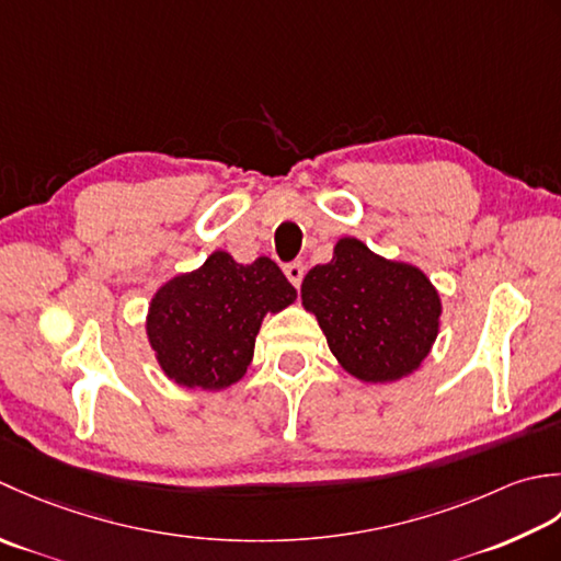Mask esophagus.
Masks as SVG:
<instances>
[{
    "label": "esophagus",
    "instance_id": "obj_1",
    "mask_svg": "<svg viewBox=\"0 0 561 561\" xmlns=\"http://www.w3.org/2000/svg\"><path fill=\"white\" fill-rule=\"evenodd\" d=\"M285 271V278H288L295 288H300V283H302V276H305V266H302V261H293V264H288L283 268Z\"/></svg>",
    "mask_w": 561,
    "mask_h": 561
}]
</instances>
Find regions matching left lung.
Returning <instances> with one entry per match:
<instances>
[{"mask_svg": "<svg viewBox=\"0 0 561 561\" xmlns=\"http://www.w3.org/2000/svg\"><path fill=\"white\" fill-rule=\"evenodd\" d=\"M341 368L360 382H397L421 368L440 331L443 302L424 271L341 237L329 264L300 288Z\"/></svg>", "mask_w": 561, "mask_h": 561, "instance_id": "obj_1", "label": "left lung"}]
</instances>
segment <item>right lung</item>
Instances as JSON below:
<instances>
[{
  "instance_id": "right-lung-1",
  "label": "right lung",
  "mask_w": 561,
  "mask_h": 561,
  "mask_svg": "<svg viewBox=\"0 0 561 561\" xmlns=\"http://www.w3.org/2000/svg\"><path fill=\"white\" fill-rule=\"evenodd\" d=\"M295 297L268 256L239 264L217 249L198 268L159 285L145 334L171 382L220 392L247 375L264 317L290 307Z\"/></svg>"
}]
</instances>
